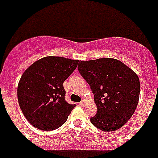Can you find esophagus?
<instances>
[{"instance_id":"obj_1","label":"esophagus","mask_w":158,"mask_h":158,"mask_svg":"<svg viewBox=\"0 0 158 158\" xmlns=\"http://www.w3.org/2000/svg\"><path fill=\"white\" fill-rule=\"evenodd\" d=\"M80 104L84 107V106L86 105V101H85V100H81V103H80Z\"/></svg>"}]
</instances>
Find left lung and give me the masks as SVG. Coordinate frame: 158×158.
<instances>
[{"mask_svg": "<svg viewBox=\"0 0 158 158\" xmlns=\"http://www.w3.org/2000/svg\"><path fill=\"white\" fill-rule=\"evenodd\" d=\"M77 68L94 94L97 112L90 118L92 123L103 131L122 127L139 104L140 81L138 75L115 58L80 61Z\"/></svg>", "mask_w": 158, "mask_h": 158, "instance_id": "8db88e82", "label": "left lung"}]
</instances>
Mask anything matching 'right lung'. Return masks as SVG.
Listing matches in <instances>:
<instances>
[{
    "label": "right lung",
    "instance_id": "1",
    "mask_svg": "<svg viewBox=\"0 0 158 158\" xmlns=\"http://www.w3.org/2000/svg\"><path fill=\"white\" fill-rule=\"evenodd\" d=\"M79 60L47 56L31 65L22 74L17 88L19 105L27 120L41 131L63 125L75 104L65 101L63 82Z\"/></svg>",
    "mask_w": 158,
    "mask_h": 158
}]
</instances>
